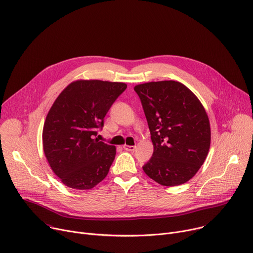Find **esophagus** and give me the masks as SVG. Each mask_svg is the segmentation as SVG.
<instances>
[{"label": "esophagus", "instance_id": "1", "mask_svg": "<svg viewBox=\"0 0 253 253\" xmlns=\"http://www.w3.org/2000/svg\"><path fill=\"white\" fill-rule=\"evenodd\" d=\"M124 149L126 151H133L136 149V146H128V145H124Z\"/></svg>", "mask_w": 253, "mask_h": 253}]
</instances>
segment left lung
<instances>
[{"label":"left lung","instance_id":"left-lung-1","mask_svg":"<svg viewBox=\"0 0 253 253\" xmlns=\"http://www.w3.org/2000/svg\"><path fill=\"white\" fill-rule=\"evenodd\" d=\"M149 126L154 151L143 167L162 186H179L194 176L211 147L210 120L189 88L174 81L135 86Z\"/></svg>","mask_w":253,"mask_h":253}]
</instances>
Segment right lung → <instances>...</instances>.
Listing matches in <instances>:
<instances>
[{
	"instance_id": "obj_1",
	"label": "right lung",
	"mask_w": 253,
	"mask_h": 253,
	"mask_svg": "<svg viewBox=\"0 0 253 253\" xmlns=\"http://www.w3.org/2000/svg\"><path fill=\"white\" fill-rule=\"evenodd\" d=\"M126 88L124 83L77 81L55 100L43 125L42 147L51 169L67 187L88 190L105 179L116 150L96 137Z\"/></svg>"
}]
</instances>
